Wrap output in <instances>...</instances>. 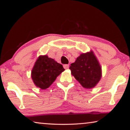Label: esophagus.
<instances>
[{
	"instance_id": "1",
	"label": "esophagus",
	"mask_w": 130,
	"mask_h": 130,
	"mask_svg": "<svg viewBox=\"0 0 130 130\" xmlns=\"http://www.w3.org/2000/svg\"><path fill=\"white\" fill-rule=\"evenodd\" d=\"M69 65H68V64H65V65H63V68H64L65 69H68L69 68Z\"/></svg>"
}]
</instances>
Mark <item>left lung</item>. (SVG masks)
Wrapping results in <instances>:
<instances>
[{
    "instance_id": "left-lung-1",
    "label": "left lung",
    "mask_w": 130,
    "mask_h": 130,
    "mask_svg": "<svg viewBox=\"0 0 130 130\" xmlns=\"http://www.w3.org/2000/svg\"><path fill=\"white\" fill-rule=\"evenodd\" d=\"M69 69L71 74L86 89L94 88L102 77V68L93 51L80 54Z\"/></svg>"
}]
</instances>
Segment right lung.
I'll return each instance as SVG.
<instances>
[{"mask_svg": "<svg viewBox=\"0 0 130 130\" xmlns=\"http://www.w3.org/2000/svg\"><path fill=\"white\" fill-rule=\"evenodd\" d=\"M64 70L62 65L54 59L47 55L40 56L32 69L31 78L37 87L45 89Z\"/></svg>", "mask_w": 130, "mask_h": 130, "instance_id": "1", "label": "right lung"}]
</instances>
